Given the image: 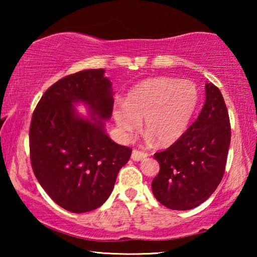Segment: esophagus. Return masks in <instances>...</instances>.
<instances>
[{"label": "esophagus", "instance_id": "34e87169", "mask_svg": "<svg viewBox=\"0 0 257 257\" xmlns=\"http://www.w3.org/2000/svg\"><path fill=\"white\" fill-rule=\"evenodd\" d=\"M145 158H147V153L143 151H139L137 149H134L133 150V153H132V159L134 161H142L144 160Z\"/></svg>", "mask_w": 257, "mask_h": 257}]
</instances>
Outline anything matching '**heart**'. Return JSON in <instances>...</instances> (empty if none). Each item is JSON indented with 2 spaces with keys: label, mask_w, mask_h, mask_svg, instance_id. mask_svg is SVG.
Returning <instances> with one entry per match:
<instances>
[{
  "label": "heart",
  "mask_w": 257,
  "mask_h": 257,
  "mask_svg": "<svg viewBox=\"0 0 257 257\" xmlns=\"http://www.w3.org/2000/svg\"><path fill=\"white\" fill-rule=\"evenodd\" d=\"M197 103L198 90L191 81L152 78L133 87L113 115L123 136L137 130L144 119L145 132L159 144L169 145L184 134Z\"/></svg>",
  "instance_id": "b5f03b06"
}]
</instances>
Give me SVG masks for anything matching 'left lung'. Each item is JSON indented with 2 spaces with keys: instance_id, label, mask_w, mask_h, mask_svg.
<instances>
[{
  "instance_id": "left-lung-1",
  "label": "left lung",
  "mask_w": 257,
  "mask_h": 257,
  "mask_svg": "<svg viewBox=\"0 0 257 257\" xmlns=\"http://www.w3.org/2000/svg\"><path fill=\"white\" fill-rule=\"evenodd\" d=\"M205 104L198 118L167 150L158 152L160 171L152 190L171 210L198 206L222 180L231 138L229 113L220 89L207 82Z\"/></svg>"
}]
</instances>
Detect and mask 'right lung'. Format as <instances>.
<instances>
[{
  "label": "right lung",
  "instance_id": "obj_1",
  "mask_svg": "<svg viewBox=\"0 0 257 257\" xmlns=\"http://www.w3.org/2000/svg\"><path fill=\"white\" fill-rule=\"evenodd\" d=\"M103 69L61 78L43 94L29 128V154L38 182L53 201L72 213L93 211L110 196L118 172L133 150L105 135L102 120L76 115L85 102L98 119L113 110L111 81Z\"/></svg>",
  "mask_w": 257,
  "mask_h": 257
}]
</instances>
